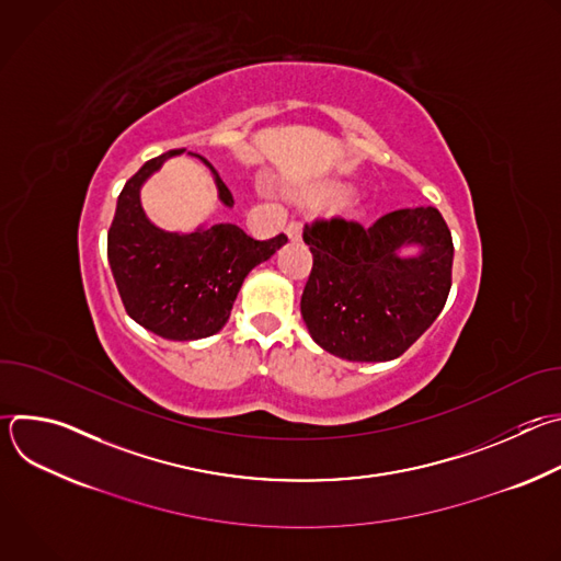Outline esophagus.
I'll return each mask as SVG.
<instances>
[{"mask_svg": "<svg viewBox=\"0 0 561 561\" xmlns=\"http://www.w3.org/2000/svg\"><path fill=\"white\" fill-rule=\"evenodd\" d=\"M286 234H288V239H299L301 237V224L299 221H290L288 226H286Z\"/></svg>", "mask_w": 561, "mask_h": 561, "instance_id": "34e87169", "label": "esophagus"}]
</instances>
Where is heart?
<instances>
[{
    "instance_id": "b5f03b06",
    "label": "heart",
    "mask_w": 561,
    "mask_h": 561,
    "mask_svg": "<svg viewBox=\"0 0 561 561\" xmlns=\"http://www.w3.org/2000/svg\"><path fill=\"white\" fill-rule=\"evenodd\" d=\"M346 188L344 186H327L324 191H322V197L324 199H329V202H342L344 197H346Z\"/></svg>"
}]
</instances>
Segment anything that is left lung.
<instances>
[{"label":"left lung","mask_w":561,"mask_h":561,"mask_svg":"<svg viewBox=\"0 0 561 561\" xmlns=\"http://www.w3.org/2000/svg\"><path fill=\"white\" fill-rule=\"evenodd\" d=\"M312 271L301 317L312 342L348 362H390L437 319L450 293L453 237L433 206L392 210L370 228H304Z\"/></svg>","instance_id":"obj_1"}]
</instances>
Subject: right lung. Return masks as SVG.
I'll return each instance as SVG.
<instances>
[{"instance_id":"right-lung-1","label":"right lung","mask_w":561,"mask_h":561,"mask_svg":"<svg viewBox=\"0 0 561 561\" xmlns=\"http://www.w3.org/2000/svg\"><path fill=\"white\" fill-rule=\"evenodd\" d=\"M184 152L150 159L126 182L108 230V264L126 312L146 331L173 342L219 333L247 275L288 242L286 234L257 242L234 224L204 221L193 232L154 226L141 206V186ZM202 162L215 180L217 199L232 208V193L206 159Z\"/></svg>"}]
</instances>
